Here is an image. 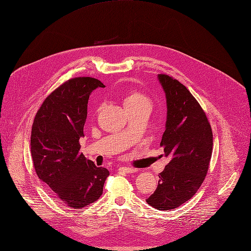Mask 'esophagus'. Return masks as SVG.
<instances>
[{"label": "esophagus", "instance_id": "esophagus-1", "mask_svg": "<svg viewBox=\"0 0 251 251\" xmlns=\"http://www.w3.org/2000/svg\"><path fill=\"white\" fill-rule=\"evenodd\" d=\"M119 171L123 172V173H134L136 171V169L131 168V167H120Z\"/></svg>", "mask_w": 251, "mask_h": 251}]
</instances>
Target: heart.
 Listing matches in <instances>:
<instances>
[{
	"instance_id": "heart-1",
	"label": "heart",
	"mask_w": 251,
	"mask_h": 251,
	"mask_svg": "<svg viewBox=\"0 0 251 251\" xmlns=\"http://www.w3.org/2000/svg\"><path fill=\"white\" fill-rule=\"evenodd\" d=\"M124 106H136L141 104H150V100L148 97L144 94H141L136 91H129L126 93L124 97Z\"/></svg>"
}]
</instances>
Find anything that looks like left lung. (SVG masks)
Wrapping results in <instances>:
<instances>
[{
	"instance_id": "8db88e82",
	"label": "left lung",
	"mask_w": 251,
	"mask_h": 251,
	"mask_svg": "<svg viewBox=\"0 0 251 251\" xmlns=\"http://www.w3.org/2000/svg\"><path fill=\"white\" fill-rule=\"evenodd\" d=\"M166 97L167 117L161 145L169 158L156 191L146 200L170 210L190 200L201 187L212 154V130L202 107L177 80L158 75Z\"/></svg>"
}]
</instances>
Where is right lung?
I'll return each mask as SVG.
<instances>
[{
	"label": "right lung",
	"mask_w": 251,
	"mask_h": 251,
	"mask_svg": "<svg viewBox=\"0 0 251 251\" xmlns=\"http://www.w3.org/2000/svg\"><path fill=\"white\" fill-rule=\"evenodd\" d=\"M97 79H71L54 90L38 111L30 135V152L37 176L56 197L80 209L99 199L110 172L80 152L87 103Z\"/></svg>",
	"instance_id": "add662e5"
}]
</instances>
